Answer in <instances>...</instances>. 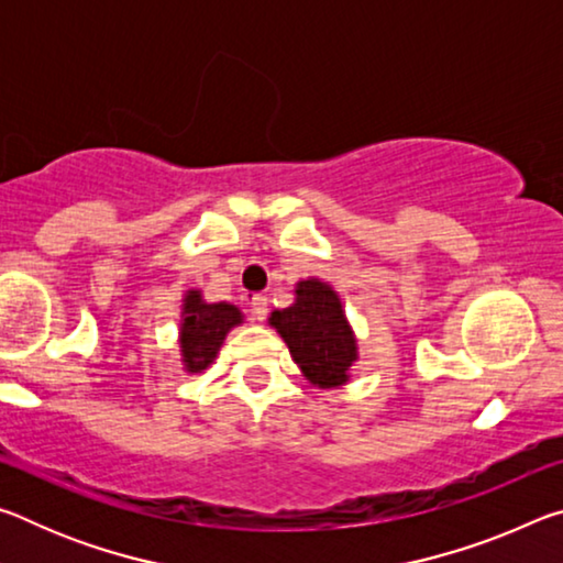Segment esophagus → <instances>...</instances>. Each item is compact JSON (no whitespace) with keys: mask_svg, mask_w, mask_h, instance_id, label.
<instances>
[{"mask_svg":"<svg viewBox=\"0 0 563 563\" xmlns=\"http://www.w3.org/2000/svg\"><path fill=\"white\" fill-rule=\"evenodd\" d=\"M251 312H253V320H258V322H263L265 320V316H268V298H265V295H253L251 298Z\"/></svg>","mask_w":563,"mask_h":563,"instance_id":"obj_1","label":"esophagus"}]
</instances>
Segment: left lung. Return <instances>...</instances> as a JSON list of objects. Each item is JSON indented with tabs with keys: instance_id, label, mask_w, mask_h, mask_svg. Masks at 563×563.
<instances>
[{
	"instance_id": "8db88e82",
	"label": "left lung",
	"mask_w": 563,
	"mask_h": 563,
	"mask_svg": "<svg viewBox=\"0 0 563 563\" xmlns=\"http://www.w3.org/2000/svg\"><path fill=\"white\" fill-rule=\"evenodd\" d=\"M271 325L285 340L295 365L316 387H342L357 360V340L340 295L318 278L295 285V302L275 310Z\"/></svg>"
}]
</instances>
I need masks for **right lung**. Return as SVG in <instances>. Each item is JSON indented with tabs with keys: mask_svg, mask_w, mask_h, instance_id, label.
<instances>
[{
	"mask_svg": "<svg viewBox=\"0 0 563 563\" xmlns=\"http://www.w3.org/2000/svg\"><path fill=\"white\" fill-rule=\"evenodd\" d=\"M180 360L186 373H201L216 360L228 332L243 322L231 302H206L201 290H188L180 308Z\"/></svg>",
	"mask_w": 563,
	"mask_h": 563,
	"instance_id": "obj_1",
	"label": "right lung"
}]
</instances>
